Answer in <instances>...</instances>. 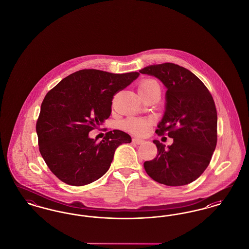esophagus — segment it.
Instances as JSON below:
<instances>
[{
	"label": "esophagus",
	"instance_id": "esophagus-1",
	"mask_svg": "<svg viewBox=\"0 0 249 249\" xmlns=\"http://www.w3.org/2000/svg\"><path fill=\"white\" fill-rule=\"evenodd\" d=\"M132 142L136 143V144H141L143 142V140L140 139V138H132Z\"/></svg>",
	"mask_w": 249,
	"mask_h": 249
}]
</instances>
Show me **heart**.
Listing matches in <instances>:
<instances>
[{"label":"heart","instance_id":"1","mask_svg":"<svg viewBox=\"0 0 249 249\" xmlns=\"http://www.w3.org/2000/svg\"><path fill=\"white\" fill-rule=\"evenodd\" d=\"M160 89V85L151 78H147L142 80L139 84L138 89L140 94L148 92L153 89ZM152 125V121L148 119H141V118H129L122 123V128L133 134H145L150 130Z\"/></svg>","mask_w":249,"mask_h":249}]
</instances>
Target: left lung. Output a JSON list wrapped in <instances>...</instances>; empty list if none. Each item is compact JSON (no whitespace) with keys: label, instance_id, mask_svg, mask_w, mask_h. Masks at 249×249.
Returning <instances> with one entry per match:
<instances>
[{"label":"left lung","instance_id":"1","mask_svg":"<svg viewBox=\"0 0 249 249\" xmlns=\"http://www.w3.org/2000/svg\"><path fill=\"white\" fill-rule=\"evenodd\" d=\"M141 73L154 75L167 88L165 113L156 133L174 142L154 140L157 157L143 163L146 174L158 183L178 187L200 178L208 167L217 141V114L213 97L190 70L166 62L150 65Z\"/></svg>","mask_w":249,"mask_h":249}]
</instances>
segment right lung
<instances>
[{"mask_svg": "<svg viewBox=\"0 0 249 249\" xmlns=\"http://www.w3.org/2000/svg\"><path fill=\"white\" fill-rule=\"evenodd\" d=\"M138 76L84 69L47 93L36 122L39 151L60 181L77 187L94 182L108 171L117 147L131 142L122 130L108 131L99 142L89 132L110 117L115 94Z\"/></svg>", "mask_w": 249, "mask_h": 249, "instance_id": "add662e5", "label": "right lung"}]
</instances>
